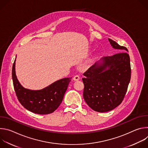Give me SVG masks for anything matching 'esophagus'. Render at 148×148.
Returning a JSON list of instances; mask_svg holds the SVG:
<instances>
[{
    "mask_svg": "<svg viewBox=\"0 0 148 148\" xmlns=\"http://www.w3.org/2000/svg\"><path fill=\"white\" fill-rule=\"evenodd\" d=\"M73 79L74 81H78L80 79V77L78 75H76L73 77Z\"/></svg>",
    "mask_w": 148,
    "mask_h": 148,
    "instance_id": "34e87169",
    "label": "esophagus"
}]
</instances>
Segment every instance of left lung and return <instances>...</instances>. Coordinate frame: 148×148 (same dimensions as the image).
<instances>
[{"instance_id":"obj_1","label":"left lung","mask_w":148,"mask_h":148,"mask_svg":"<svg viewBox=\"0 0 148 148\" xmlns=\"http://www.w3.org/2000/svg\"><path fill=\"white\" fill-rule=\"evenodd\" d=\"M113 49L120 52L102 57L84 73L83 97L88 106L99 112L110 111L121 104L131 79L128 49L108 38Z\"/></svg>"}]
</instances>
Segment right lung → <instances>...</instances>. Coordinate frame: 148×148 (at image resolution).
Instances as JSON below:
<instances>
[{
  "label": "right lung",
  "instance_id": "add662e5",
  "mask_svg": "<svg viewBox=\"0 0 148 148\" xmlns=\"http://www.w3.org/2000/svg\"><path fill=\"white\" fill-rule=\"evenodd\" d=\"M15 65L16 59L12 68V79L14 91L20 103L26 110L37 114H49L56 111L62 101L72 77L58 79L41 90H29L23 87L18 81Z\"/></svg>",
  "mask_w": 148,
  "mask_h": 148
}]
</instances>
